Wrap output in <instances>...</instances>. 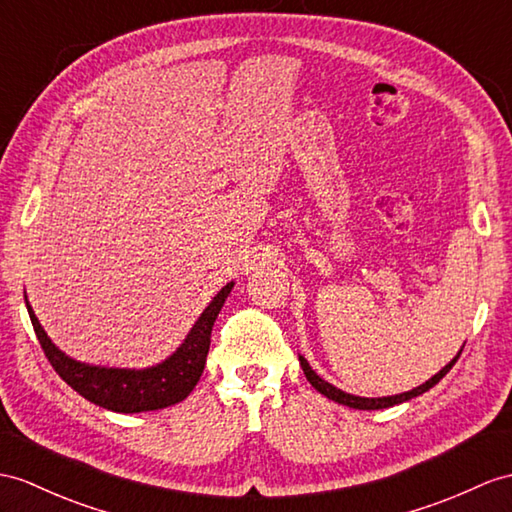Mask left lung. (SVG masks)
Wrapping results in <instances>:
<instances>
[{
  "instance_id": "1",
  "label": "left lung",
  "mask_w": 512,
  "mask_h": 512,
  "mask_svg": "<svg viewBox=\"0 0 512 512\" xmlns=\"http://www.w3.org/2000/svg\"><path fill=\"white\" fill-rule=\"evenodd\" d=\"M465 347V345H463ZM463 347H460V352H463ZM460 352L450 360V363H447L439 373H436V376H432L428 382H423V384H419L417 389H413V391H406V393H400V395H389V397H358V395H350V393H345V391H341V389H336L334 384H330V382H326L323 378H319L317 373L313 371V367L308 365V360L304 358V356H299V365H302V369H304V376H306V380L315 386V389L321 393V395H326L328 400H332V402H339V404H343V406H350V408H358V410H380V408H389V406H395V404H402V402H408V400H413V397H417V395H421V393H426V391H430L434 384H439L443 378H445V373L450 371L454 365H456V360H458V356H460Z\"/></svg>"
}]
</instances>
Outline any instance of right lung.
Returning a JSON list of instances; mask_svg holds the SVG:
<instances>
[{
	"label": "right lung",
	"instance_id": "obj_1",
	"mask_svg": "<svg viewBox=\"0 0 512 512\" xmlns=\"http://www.w3.org/2000/svg\"><path fill=\"white\" fill-rule=\"evenodd\" d=\"M234 282H228L213 297L204 313L199 315L191 332L186 334L184 343L162 363L147 369H119V367H99L86 365L80 360L60 352L49 339L47 332L36 319L34 310L26 297L28 315L49 363L58 376L65 380L73 391H78L84 400L97 406L108 408L112 413H145V410H160L182 402L195 384L202 378L206 365L210 332H213L215 319L221 306L232 291Z\"/></svg>",
	"mask_w": 512,
	"mask_h": 512
}]
</instances>
